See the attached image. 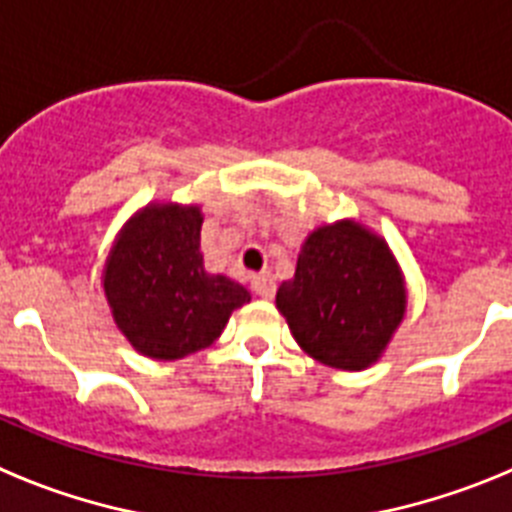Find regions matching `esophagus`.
Segmentation results:
<instances>
[{"mask_svg":"<svg viewBox=\"0 0 512 512\" xmlns=\"http://www.w3.org/2000/svg\"><path fill=\"white\" fill-rule=\"evenodd\" d=\"M251 289L259 297H264V300H271V297L277 295V284H274V279H271L269 274H256V277L251 279Z\"/></svg>","mask_w":512,"mask_h":512,"instance_id":"1","label":"esophagus"}]
</instances>
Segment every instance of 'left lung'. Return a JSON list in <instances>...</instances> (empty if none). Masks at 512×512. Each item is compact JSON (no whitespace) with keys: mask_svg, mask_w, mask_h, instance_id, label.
<instances>
[{"mask_svg":"<svg viewBox=\"0 0 512 512\" xmlns=\"http://www.w3.org/2000/svg\"><path fill=\"white\" fill-rule=\"evenodd\" d=\"M277 307L302 351L359 372L379 359L405 315V284L382 238L343 220L302 243Z\"/></svg>","mask_w":512,"mask_h":512,"instance_id":"left-lung-1","label":"left lung"}]
</instances>
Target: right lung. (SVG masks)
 Listing matches in <instances>:
<instances>
[{
	"label": "right lung",
	"instance_id": "1",
	"mask_svg": "<svg viewBox=\"0 0 512 512\" xmlns=\"http://www.w3.org/2000/svg\"><path fill=\"white\" fill-rule=\"evenodd\" d=\"M197 207H146L120 235L104 269L117 328L151 359H184L223 333L251 300L241 284L202 266Z\"/></svg>",
	"mask_w": 512,
	"mask_h": 512
}]
</instances>
